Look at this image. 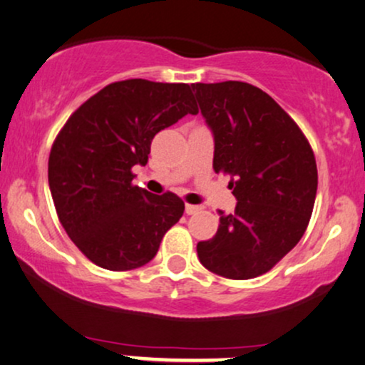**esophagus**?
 Listing matches in <instances>:
<instances>
[{"mask_svg": "<svg viewBox=\"0 0 365 365\" xmlns=\"http://www.w3.org/2000/svg\"><path fill=\"white\" fill-rule=\"evenodd\" d=\"M200 207L199 205H192V204H187L185 205V214H188V216H192V214H195L197 210H199Z\"/></svg>", "mask_w": 365, "mask_h": 365, "instance_id": "34e87169", "label": "esophagus"}]
</instances>
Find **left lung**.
I'll use <instances>...</instances> for the list:
<instances>
[{"mask_svg":"<svg viewBox=\"0 0 365 365\" xmlns=\"http://www.w3.org/2000/svg\"><path fill=\"white\" fill-rule=\"evenodd\" d=\"M214 135V171L231 177L238 204L219 210L217 232L197 243L205 269L247 280L269 272L299 243L314 207L318 170L308 139L282 107L243 81L194 83Z\"/></svg>","mask_w":365,"mask_h":365,"instance_id":"8db88e82","label":"left lung"}]
</instances>
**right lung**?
<instances>
[{
    "mask_svg": "<svg viewBox=\"0 0 365 365\" xmlns=\"http://www.w3.org/2000/svg\"><path fill=\"white\" fill-rule=\"evenodd\" d=\"M199 113L185 83L125 80L105 86L68 118L52 144L49 188L57 217L88 260L107 270L146 265L185 204L133 185L151 140Z\"/></svg>",
    "mask_w": 365,
    "mask_h": 365,
    "instance_id": "right-lung-1",
    "label": "right lung"
}]
</instances>
